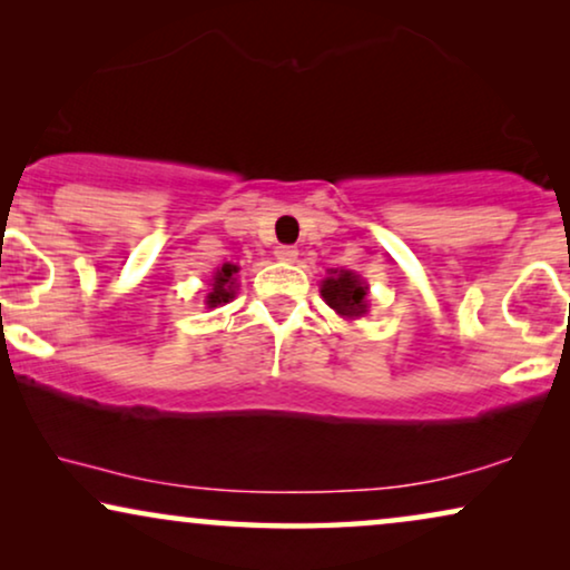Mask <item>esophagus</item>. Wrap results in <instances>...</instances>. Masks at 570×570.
I'll use <instances>...</instances> for the list:
<instances>
[{
  "instance_id": "1",
  "label": "esophagus",
  "mask_w": 570,
  "mask_h": 570,
  "mask_svg": "<svg viewBox=\"0 0 570 570\" xmlns=\"http://www.w3.org/2000/svg\"><path fill=\"white\" fill-rule=\"evenodd\" d=\"M275 256L279 262H295V259H298V248H295V246H277Z\"/></svg>"
}]
</instances>
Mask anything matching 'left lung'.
<instances>
[{"label": "left lung", "mask_w": 570, "mask_h": 570, "mask_svg": "<svg viewBox=\"0 0 570 570\" xmlns=\"http://www.w3.org/2000/svg\"><path fill=\"white\" fill-rule=\"evenodd\" d=\"M322 298L345 318L368 314V285L353 269H330V277L322 279Z\"/></svg>", "instance_id": "obj_1"}]
</instances>
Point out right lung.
<instances>
[{"mask_svg":"<svg viewBox=\"0 0 570 570\" xmlns=\"http://www.w3.org/2000/svg\"><path fill=\"white\" fill-rule=\"evenodd\" d=\"M236 272H238L236 264H223V267H217V272L213 275V283H209V293L205 298L209 308L225 306L230 298H236V291H238Z\"/></svg>","mask_w":570,"mask_h":570,"instance_id":"right-lung-1","label":"right lung"}]
</instances>
